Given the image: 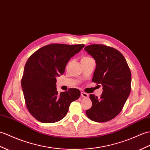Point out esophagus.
Instances as JSON below:
<instances>
[{
    "instance_id": "34e87169",
    "label": "esophagus",
    "mask_w": 150,
    "mask_h": 150,
    "mask_svg": "<svg viewBox=\"0 0 150 150\" xmlns=\"http://www.w3.org/2000/svg\"><path fill=\"white\" fill-rule=\"evenodd\" d=\"M81 95L82 97H83V98H88V94L86 93H84V92H81Z\"/></svg>"
}]
</instances>
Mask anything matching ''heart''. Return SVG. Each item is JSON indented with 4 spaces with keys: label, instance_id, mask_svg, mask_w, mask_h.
Listing matches in <instances>:
<instances>
[{
    "label": "heart",
    "instance_id": "obj_1",
    "mask_svg": "<svg viewBox=\"0 0 150 150\" xmlns=\"http://www.w3.org/2000/svg\"><path fill=\"white\" fill-rule=\"evenodd\" d=\"M89 58H90V57H84L83 59H89Z\"/></svg>",
    "mask_w": 150,
    "mask_h": 150
}]
</instances>
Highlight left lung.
<instances>
[{"label": "left lung", "instance_id": "obj_1", "mask_svg": "<svg viewBox=\"0 0 150 150\" xmlns=\"http://www.w3.org/2000/svg\"><path fill=\"white\" fill-rule=\"evenodd\" d=\"M84 50L96 62L92 81L103 86L100 98L89 95L92 107L86 111L90 120L106 122L116 117L125 105L131 91V72L120 52L103 45H91Z\"/></svg>", "mask_w": 150, "mask_h": 150}]
</instances>
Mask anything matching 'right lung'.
Returning <instances> with one entry per match:
<instances>
[{
  "mask_svg": "<svg viewBox=\"0 0 150 150\" xmlns=\"http://www.w3.org/2000/svg\"><path fill=\"white\" fill-rule=\"evenodd\" d=\"M84 45L50 44L38 49L24 68L22 88L25 104L31 115L44 123L61 120L69 105L81 96L78 89L59 94L56 78L63 74L68 62Z\"/></svg>",
  "mask_w": 150,
  "mask_h": 150,
  "instance_id": "obj_1",
  "label": "right lung"
}]
</instances>
